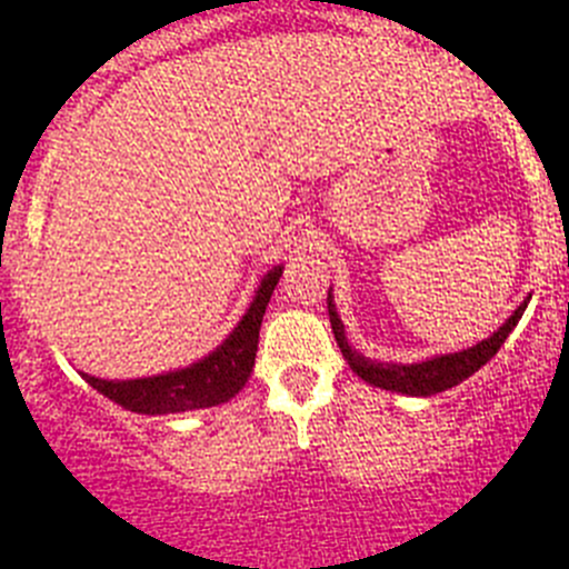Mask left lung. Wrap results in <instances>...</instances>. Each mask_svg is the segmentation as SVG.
Returning a JSON list of instances; mask_svg holds the SVG:
<instances>
[{"instance_id": "left-lung-1", "label": "left lung", "mask_w": 569, "mask_h": 569, "mask_svg": "<svg viewBox=\"0 0 569 569\" xmlns=\"http://www.w3.org/2000/svg\"><path fill=\"white\" fill-rule=\"evenodd\" d=\"M529 300H526L523 306L507 319V325L498 327L490 338L479 341L476 347L462 349V352H455V355H440V358L423 360V363H412V366L377 363V360H369L360 352H355V349L347 343V336H343V325L341 319H338L336 308H332L330 291H327V313H330V325H332V332H336L338 347H341V355L347 358V363L352 366V371L360 377V380L396 393L435 396L440 391H449V388L460 386L462 380H468L473 371H479L481 366H485L487 360L501 349V343L507 341L509 332L515 330V325H518L520 317H523Z\"/></svg>"}]
</instances>
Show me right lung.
Listing matches in <instances>:
<instances>
[{
  "label": "right lung",
  "mask_w": 569,
  "mask_h": 569,
  "mask_svg": "<svg viewBox=\"0 0 569 569\" xmlns=\"http://www.w3.org/2000/svg\"><path fill=\"white\" fill-rule=\"evenodd\" d=\"M283 267H274L263 274L250 302L248 313L237 325V330L226 338L217 352L203 358L200 363L187 366L170 375L146 377V380H99V377L82 375L90 386L107 399L118 401L120 407L146 416H168V412H187L214 407L237 396L248 382L252 366H256L258 330H261L263 311L269 306L274 286H278Z\"/></svg>",
  "instance_id": "add662e5"
}]
</instances>
